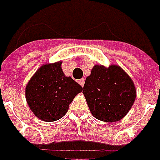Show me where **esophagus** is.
Returning a JSON list of instances; mask_svg holds the SVG:
<instances>
[{"label": "esophagus", "mask_w": 160, "mask_h": 160, "mask_svg": "<svg viewBox=\"0 0 160 160\" xmlns=\"http://www.w3.org/2000/svg\"><path fill=\"white\" fill-rule=\"evenodd\" d=\"M78 83L81 84L82 86H84V78H82V79L78 80Z\"/></svg>", "instance_id": "1"}]
</instances>
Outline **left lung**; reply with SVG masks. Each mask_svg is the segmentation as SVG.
Here are the masks:
<instances>
[{
    "label": "left lung",
    "mask_w": 160,
    "mask_h": 160,
    "mask_svg": "<svg viewBox=\"0 0 160 160\" xmlns=\"http://www.w3.org/2000/svg\"><path fill=\"white\" fill-rule=\"evenodd\" d=\"M83 93L92 116L106 122L122 119L137 95L131 76L117 65H94L85 79Z\"/></svg>",
    "instance_id": "left-lung-1"
}]
</instances>
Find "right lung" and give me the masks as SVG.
<instances>
[{"label":"right lung","instance_id":"add662e5","mask_svg":"<svg viewBox=\"0 0 160 160\" xmlns=\"http://www.w3.org/2000/svg\"><path fill=\"white\" fill-rule=\"evenodd\" d=\"M62 62L45 64L28 80L26 101L35 115L44 122H55L68 112L69 104L83 87L65 76Z\"/></svg>","mask_w":160,"mask_h":160}]
</instances>
